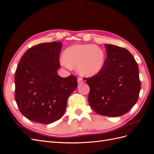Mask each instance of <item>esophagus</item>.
Returning <instances> with one entry per match:
<instances>
[{"instance_id": "34e87169", "label": "esophagus", "mask_w": 154, "mask_h": 154, "mask_svg": "<svg viewBox=\"0 0 154 154\" xmlns=\"http://www.w3.org/2000/svg\"><path fill=\"white\" fill-rule=\"evenodd\" d=\"M83 80L82 79V78L79 77V78H78V83H83Z\"/></svg>"}]
</instances>
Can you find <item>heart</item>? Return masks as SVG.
Here are the masks:
<instances>
[{"label":"heart","instance_id":"heart-1","mask_svg":"<svg viewBox=\"0 0 154 154\" xmlns=\"http://www.w3.org/2000/svg\"><path fill=\"white\" fill-rule=\"evenodd\" d=\"M64 58L62 60L63 66H78L79 72L83 75L92 76L103 68L105 54L103 50L96 45H74L65 51Z\"/></svg>","mask_w":154,"mask_h":154}]
</instances>
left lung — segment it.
Wrapping results in <instances>:
<instances>
[{
	"label": "left lung",
	"instance_id": "8db88e82",
	"mask_svg": "<svg viewBox=\"0 0 154 154\" xmlns=\"http://www.w3.org/2000/svg\"><path fill=\"white\" fill-rule=\"evenodd\" d=\"M106 58L94 76L85 78L90 87L88 100L97 114L118 117L136 103L141 89L139 69L133 56L125 48L105 44Z\"/></svg>",
	"mask_w": 154,
	"mask_h": 154
}]
</instances>
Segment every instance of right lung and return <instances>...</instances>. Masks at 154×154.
Returning <instances> with one entry per match:
<instances>
[{
	"mask_svg": "<svg viewBox=\"0 0 154 154\" xmlns=\"http://www.w3.org/2000/svg\"><path fill=\"white\" fill-rule=\"evenodd\" d=\"M62 43L53 42L32 46L22 56L15 75V98L20 112L28 119L49 124L62 118L67 99L78 87L77 78L60 77Z\"/></svg>",
	"mask_w": 154,
	"mask_h": 154,
	"instance_id": "1",
	"label": "right lung"
}]
</instances>
